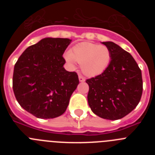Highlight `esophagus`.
Listing matches in <instances>:
<instances>
[{
    "label": "esophagus",
    "instance_id": "34e87169",
    "mask_svg": "<svg viewBox=\"0 0 155 155\" xmlns=\"http://www.w3.org/2000/svg\"><path fill=\"white\" fill-rule=\"evenodd\" d=\"M78 78H79V81H80L81 82H84V81H85V78H84V77L82 76V75H81V74H79Z\"/></svg>",
    "mask_w": 155,
    "mask_h": 155
}]
</instances>
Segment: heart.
I'll use <instances>...</instances> for the list:
<instances>
[{"label": "heart", "mask_w": 155, "mask_h": 155, "mask_svg": "<svg viewBox=\"0 0 155 155\" xmlns=\"http://www.w3.org/2000/svg\"><path fill=\"white\" fill-rule=\"evenodd\" d=\"M64 57L73 67L77 62L81 64L83 73L91 77L103 73L106 70L111 61V53L107 46L84 42L74 46L72 52H66Z\"/></svg>", "instance_id": "heart-1"}]
</instances>
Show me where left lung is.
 <instances>
[{
  "label": "left lung",
  "mask_w": 155,
  "mask_h": 155,
  "mask_svg": "<svg viewBox=\"0 0 155 155\" xmlns=\"http://www.w3.org/2000/svg\"><path fill=\"white\" fill-rule=\"evenodd\" d=\"M102 44L110 50L111 61L100 75L86 80L87 102L95 115L109 120H120L139 103L143 91L141 71L130 55L113 42Z\"/></svg>",
  "instance_id": "left-lung-1"
}]
</instances>
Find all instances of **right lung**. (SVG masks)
Segmentation results:
<instances>
[{
  "mask_svg": "<svg viewBox=\"0 0 155 155\" xmlns=\"http://www.w3.org/2000/svg\"><path fill=\"white\" fill-rule=\"evenodd\" d=\"M71 39L44 38L23 52L14 68L13 91L21 107L40 119L66 111L79 84L76 72L64 68V51Z\"/></svg>",
  "mask_w": 155,
  "mask_h": 155,
  "instance_id": "add662e5",
  "label": "right lung"
}]
</instances>
